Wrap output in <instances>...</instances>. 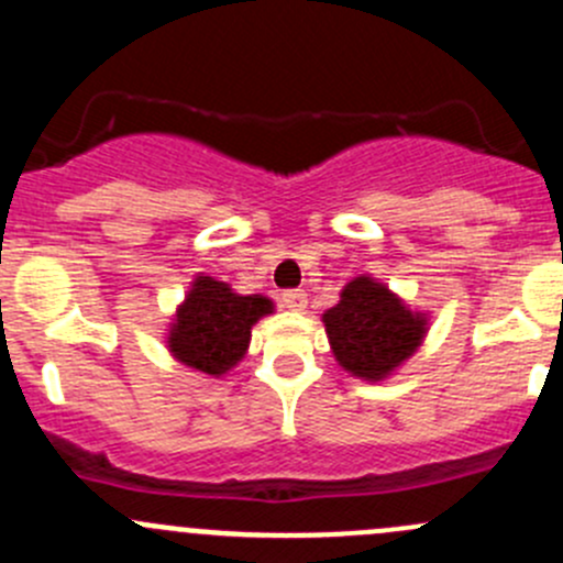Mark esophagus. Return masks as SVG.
<instances>
[{"mask_svg":"<svg viewBox=\"0 0 563 563\" xmlns=\"http://www.w3.org/2000/svg\"><path fill=\"white\" fill-rule=\"evenodd\" d=\"M283 305H286L288 310H294V313H302V310L308 308V294H305L302 288L286 291V294H283Z\"/></svg>","mask_w":563,"mask_h":563,"instance_id":"1","label":"esophagus"}]
</instances>
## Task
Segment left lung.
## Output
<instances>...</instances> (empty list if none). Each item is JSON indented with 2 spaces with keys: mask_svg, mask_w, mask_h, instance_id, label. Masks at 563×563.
<instances>
[{
  "mask_svg": "<svg viewBox=\"0 0 563 563\" xmlns=\"http://www.w3.org/2000/svg\"><path fill=\"white\" fill-rule=\"evenodd\" d=\"M329 349L349 376L387 382L424 343L430 313L402 302L387 283L360 275L345 283L340 302L323 310Z\"/></svg>",
  "mask_w": 563,
  "mask_h": 563,
  "instance_id": "1",
  "label": "left lung"
}]
</instances>
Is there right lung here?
<instances>
[{
  "instance_id": "1",
  "label": "right lung",
  "mask_w": 563,
  "mask_h": 563,
  "mask_svg": "<svg viewBox=\"0 0 563 563\" xmlns=\"http://www.w3.org/2000/svg\"><path fill=\"white\" fill-rule=\"evenodd\" d=\"M275 313L264 294H236L229 283L198 272L166 329V349L179 365L223 378L245 360L253 327Z\"/></svg>"
}]
</instances>
